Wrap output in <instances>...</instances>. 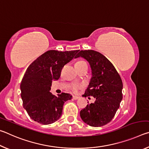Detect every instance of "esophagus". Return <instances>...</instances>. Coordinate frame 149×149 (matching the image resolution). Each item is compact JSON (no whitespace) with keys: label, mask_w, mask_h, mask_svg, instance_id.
<instances>
[{"label":"esophagus","mask_w":149,"mask_h":149,"mask_svg":"<svg viewBox=\"0 0 149 149\" xmlns=\"http://www.w3.org/2000/svg\"><path fill=\"white\" fill-rule=\"evenodd\" d=\"M79 99V97H77V96H73V99L74 100H77Z\"/></svg>","instance_id":"obj_1"}]
</instances>
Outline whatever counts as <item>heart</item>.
Masks as SVG:
<instances>
[{
	"label": "heart",
	"mask_w": 149,
	"mask_h": 149,
	"mask_svg": "<svg viewBox=\"0 0 149 149\" xmlns=\"http://www.w3.org/2000/svg\"><path fill=\"white\" fill-rule=\"evenodd\" d=\"M87 64V63L85 61H83V60H80V61H77L76 63H75V65H85ZM83 87L82 85L81 84H74L72 85L71 87V90L74 92H77V90Z\"/></svg>",
	"instance_id": "1"
}]
</instances>
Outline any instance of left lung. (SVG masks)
Listing matches in <instances>:
<instances>
[{
	"label": "left lung",
	"instance_id": "left-lung-1",
	"mask_svg": "<svg viewBox=\"0 0 149 149\" xmlns=\"http://www.w3.org/2000/svg\"><path fill=\"white\" fill-rule=\"evenodd\" d=\"M78 57L84 58L89 63L92 72L89 85L83 96H92L96 99L94 103L88 104L80 111V116L90 126L100 127L112 120L120 107L122 81L113 64L100 52L81 50L75 58Z\"/></svg>",
	"mask_w": 149,
	"mask_h": 149
}]
</instances>
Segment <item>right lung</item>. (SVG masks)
Masks as SVG:
<instances>
[{"instance_id":"add662e5","label":"right lung","mask_w":149,"mask_h":149,"mask_svg":"<svg viewBox=\"0 0 149 149\" xmlns=\"http://www.w3.org/2000/svg\"><path fill=\"white\" fill-rule=\"evenodd\" d=\"M79 50H48L27 68L20 85L24 108L33 120L43 125L59 119L63 105L72 96L62 93L54 96L50 92L52 80H58L62 69L75 57Z\"/></svg>"}]
</instances>
